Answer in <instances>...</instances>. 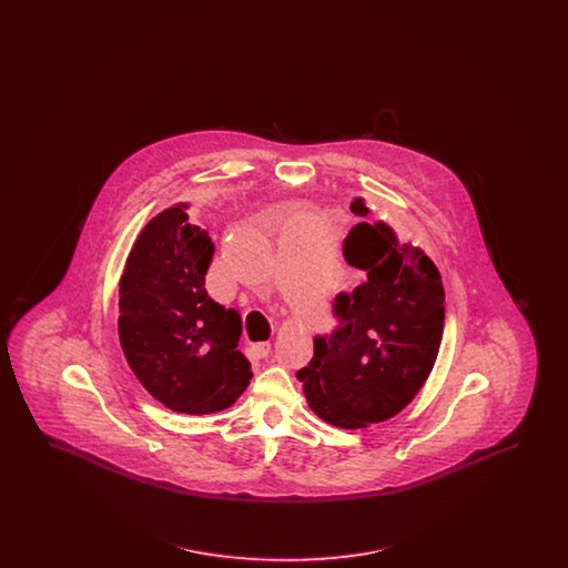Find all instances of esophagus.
<instances>
[{
  "label": "esophagus",
  "instance_id": "obj_1",
  "mask_svg": "<svg viewBox=\"0 0 568 568\" xmlns=\"http://www.w3.org/2000/svg\"><path fill=\"white\" fill-rule=\"evenodd\" d=\"M272 345L268 341H262V343H253V353L257 355V357H266L268 353H271Z\"/></svg>",
  "mask_w": 568,
  "mask_h": 568
}]
</instances>
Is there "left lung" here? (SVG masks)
<instances>
[{
  "label": "left lung",
  "mask_w": 568,
  "mask_h": 568,
  "mask_svg": "<svg viewBox=\"0 0 568 568\" xmlns=\"http://www.w3.org/2000/svg\"><path fill=\"white\" fill-rule=\"evenodd\" d=\"M352 213L368 216L359 197ZM343 255L357 283L334 297L336 327L313 338V359L297 378L324 422L352 430L394 417L426 383L443 338L445 290L433 260L398 243L383 221L357 223Z\"/></svg>",
  "instance_id": "1"
}]
</instances>
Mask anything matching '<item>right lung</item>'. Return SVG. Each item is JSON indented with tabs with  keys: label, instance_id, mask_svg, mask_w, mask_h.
<instances>
[{
	"label": "right lung",
	"instance_id": "1",
	"mask_svg": "<svg viewBox=\"0 0 568 568\" xmlns=\"http://www.w3.org/2000/svg\"><path fill=\"white\" fill-rule=\"evenodd\" d=\"M215 244L191 225L185 204L140 232L119 283V338L130 368L160 403L206 415L236 403L251 381L239 352L241 320L209 296Z\"/></svg>",
	"mask_w": 568,
	"mask_h": 568
}]
</instances>
